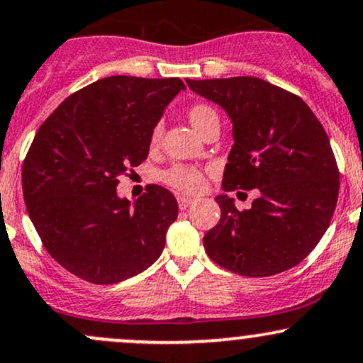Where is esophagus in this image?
Returning <instances> with one entry per match:
<instances>
[{
    "label": "esophagus",
    "instance_id": "obj_1",
    "mask_svg": "<svg viewBox=\"0 0 363 363\" xmlns=\"http://www.w3.org/2000/svg\"><path fill=\"white\" fill-rule=\"evenodd\" d=\"M179 201V206H181V210H186L188 206H191L194 203V198H189V196H179L177 198Z\"/></svg>",
    "mask_w": 363,
    "mask_h": 363
}]
</instances>
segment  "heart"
<instances>
[{"mask_svg": "<svg viewBox=\"0 0 363 363\" xmlns=\"http://www.w3.org/2000/svg\"><path fill=\"white\" fill-rule=\"evenodd\" d=\"M188 121L193 129L196 130L198 134H201L210 123L218 122V113L215 111L212 106L208 105H193L188 110ZM162 138V129L160 127H155L151 130L150 145L157 146L160 143ZM162 179L169 186H172L174 189L184 191V193H196V191L201 189L203 186V174L194 167L188 165H174L170 167L169 170L162 174Z\"/></svg>", "mask_w": 363, "mask_h": 363, "instance_id": "obj_1", "label": "heart"}]
</instances>
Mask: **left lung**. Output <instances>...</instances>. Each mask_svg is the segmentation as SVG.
Wrapping results in <instances>:
<instances>
[{
	"label": "left lung",
	"mask_w": 363,
	"mask_h": 363,
	"mask_svg": "<svg viewBox=\"0 0 363 363\" xmlns=\"http://www.w3.org/2000/svg\"><path fill=\"white\" fill-rule=\"evenodd\" d=\"M186 82L233 123L222 189L258 191L245 212L227 194L215 198L220 220L203 238L205 252L246 277L298 265L328 230L340 193L324 127L303 99L258 77Z\"/></svg>",
	"instance_id": "1"
}]
</instances>
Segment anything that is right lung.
<instances>
[{
    "label": "right lung",
    "instance_id": "add662e5",
    "mask_svg": "<svg viewBox=\"0 0 363 363\" xmlns=\"http://www.w3.org/2000/svg\"><path fill=\"white\" fill-rule=\"evenodd\" d=\"M184 89L179 77L99 79L39 127L22 167L23 201L48 253L74 276L115 284L162 255L174 194L151 184L130 203L117 186L148 158L151 130Z\"/></svg>",
    "mask_w": 363,
    "mask_h": 363
}]
</instances>
